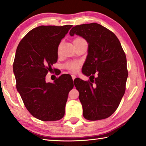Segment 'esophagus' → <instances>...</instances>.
Listing matches in <instances>:
<instances>
[{
  "label": "esophagus",
  "mask_w": 146,
  "mask_h": 146,
  "mask_svg": "<svg viewBox=\"0 0 146 146\" xmlns=\"http://www.w3.org/2000/svg\"><path fill=\"white\" fill-rule=\"evenodd\" d=\"M71 77H72L73 80H74L75 79V78H76V76L74 75H71Z\"/></svg>",
  "instance_id": "1"
}]
</instances>
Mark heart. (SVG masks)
<instances>
[{"label": "heart", "instance_id": "1", "mask_svg": "<svg viewBox=\"0 0 146 146\" xmlns=\"http://www.w3.org/2000/svg\"><path fill=\"white\" fill-rule=\"evenodd\" d=\"M84 40V39H82V38H76L73 40V43H75V42L77 41H82ZM60 48V46H59V50ZM80 66V63L77 62H70L66 64V67L67 68L68 70H71V71H76L78 70V69Z\"/></svg>", "mask_w": 146, "mask_h": 146}]
</instances>
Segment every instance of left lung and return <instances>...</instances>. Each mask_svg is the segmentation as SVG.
<instances>
[{
    "instance_id": "obj_1",
    "label": "left lung",
    "mask_w": 146,
    "mask_h": 146,
    "mask_svg": "<svg viewBox=\"0 0 146 146\" xmlns=\"http://www.w3.org/2000/svg\"><path fill=\"white\" fill-rule=\"evenodd\" d=\"M75 34L88 43L82 73L90 76V82L80 78L74 80L83 115L90 121L106 119L117 109L125 92L128 78L126 55L117 36L98 23L76 25L70 32L71 36ZM96 72L98 76L94 78Z\"/></svg>"
}]
</instances>
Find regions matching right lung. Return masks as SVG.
Listing matches in <instances>:
<instances>
[{"mask_svg":"<svg viewBox=\"0 0 146 146\" xmlns=\"http://www.w3.org/2000/svg\"><path fill=\"white\" fill-rule=\"evenodd\" d=\"M72 25H41L26 34L17 48L13 73L17 89L28 111L43 121L64 115L68 93L74 86L70 75H62L53 83L45 81L57 61L58 46Z\"/></svg>","mask_w":146,"mask_h":146,"instance_id":"1","label":"right lung"}]
</instances>
